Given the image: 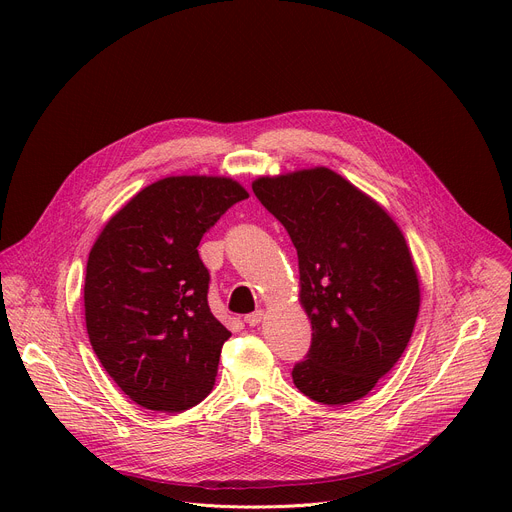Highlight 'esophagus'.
Masks as SVG:
<instances>
[{
	"instance_id": "1",
	"label": "esophagus",
	"mask_w": 512,
	"mask_h": 512,
	"mask_svg": "<svg viewBox=\"0 0 512 512\" xmlns=\"http://www.w3.org/2000/svg\"><path fill=\"white\" fill-rule=\"evenodd\" d=\"M263 318H265V312H263V310H257V312L245 316V322H247L249 326H259V324L263 322Z\"/></svg>"
}]
</instances>
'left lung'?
<instances>
[{
  "label": "left lung",
  "mask_w": 512,
  "mask_h": 512,
  "mask_svg": "<svg viewBox=\"0 0 512 512\" xmlns=\"http://www.w3.org/2000/svg\"><path fill=\"white\" fill-rule=\"evenodd\" d=\"M298 251L300 304L312 324L294 385L324 405L369 395L405 352L421 289L393 216L326 166L253 180Z\"/></svg>",
  "instance_id": "1"
}]
</instances>
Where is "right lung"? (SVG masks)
Returning a JSON list of instances; mask_svg holds the SVG:
<instances>
[{"mask_svg": "<svg viewBox=\"0 0 512 512\" xmlns=\"http://www.w3.org/2000/svg\"><path fill=\"white\" fill-rule=\"evenodd\" d=\"M249 192L227 176H168L131 196L87 261L85 322L117 387L150 411L178 413L214 387L231 332L208 308L198 243Z\"/></svg>", "mask_w": 512, "mask_h": 512, "instance_id": "add662e5", "label": "right lung"}]
</instances>
